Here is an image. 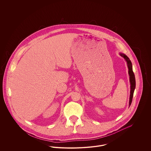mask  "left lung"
<instances>
[{
  "mask_svg": "<svg viewBox=\"0 0 151 151\" xmlns=\"http://www.w3.org/2000/svg\"><path fill=\"white\" fill-rule=\"evenodd\" d=\"M120 55L127 62V65L129 68V82H130V95H129V107L131 104L132 100V97L134 95V90L135 89V86H136V82H135V75L134 73L132 71V65L131 60H129V57L126 55L125 54L123 53H120Z\"/></svg>",
  "mask_w": 151,
  "mask_h": 151,
  "instance_id": "left-lung-1",
  "label": "left lung"
}]
</instances>
